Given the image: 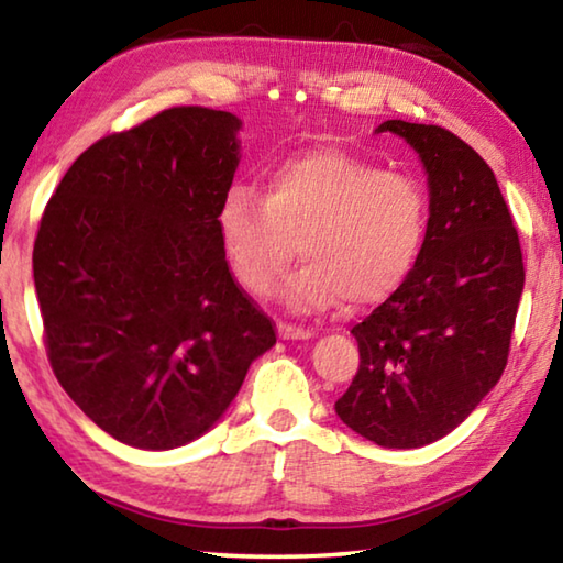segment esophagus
<instances>
[{
    "label": "esophagus",
    "instance_id": "1",
    "mask_svg": "<svg viewBox=\"0 0 563 563\" xmlns=\"http://www.w3.org/2000/svg\"><path fill=\"white\" fill-rule=\"evenodd\" d=\"M278 335L283 340H308L312 338V330L302 325H292V322H278Z\"/></svg>",
    "mask_w": 563,
    "mask_h": 563
}]
</instances>
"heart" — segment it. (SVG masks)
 I'll return each mask as SVG.
<instances>
[{"label":"heart","instance_id":"heart-1","mask_svg":"<svg viewBox=\"0 0 563 563\" xmlns=\"http://www.w3.org/2000/svg\"><path fill=\"white\" fill-rule=\"evenodd\" d=\"M218 231L235 280L268 298L300 255L285 300L298 310L373 308L402 288L430 233L422 180L347 151L318 148L268 168L265 194L225 190Z\"/></svg>","mask_w":563,"mask_h":563}]
</instances>
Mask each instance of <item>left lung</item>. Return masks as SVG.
Segmentation results:
<instances>
[{
	"label": "left lung",
	"instance_id": "1",
	"mask_svg": "<svg viewBox=\"0 0 563 563\" xmlns=\"http://www.w3.org/2000/svg\"><path fill=\"white\" fill-rule=\"evenodd\" d=\"M430 180V233L393 298L352 328L360 367L335 409L389 450L437 442L470 417L507 367L523 290L519 233L494 170L432 123L385 121Z\"/></svg>",
	"mask_w": 563,
	"mask_h": 563
}]
</instances>
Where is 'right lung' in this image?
Masks as SVG:
<instances>
[{
  "instance_id": "right-lung-1",
  "label": "right lung",
  "mask_w": 563,
  "mask_h": 563,
  "mask_svg": "<svg viewBox=\"0 0 563 563\" xmlns=\"http://www.w3.org/2000/svg\"><path fill=\"white\" fill-rule=\"evenodd\" d=\"M238 129L228 111L174 107L109 133L66 170L36 231L54 375L93 424L139 450L211 430L275 345L218 231Z\"/></svg>"
}]
</instances>
